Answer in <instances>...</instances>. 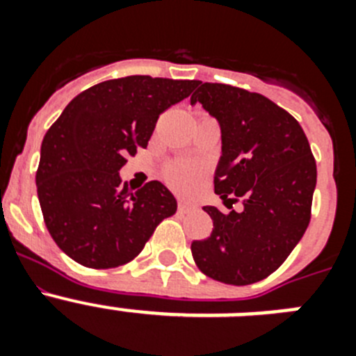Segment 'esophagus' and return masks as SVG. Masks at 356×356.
<instances>
[{
  "instance_id": "obj_1",
  "label": "esophagus",
  "mask_w": 356,
  "mask_h": 356,
  "mask_svg": "<svg viewBox=\"0 0 356 356\" xmlns=\"http://www.w3.org/2000/svg\"><path fill=\"white\" fill-rule=\"evenodd\" d=\"M194 207L193 205H188V203H185V201H178V212L180 213H187V212H191V210H193Z\"/></svg>"
}]
</instances>
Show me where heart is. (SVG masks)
Instances as JSON below:
<instances>
[{"instance_id": "b5f03b06", "label": "heart", "mask_w": 356, "mask_h": 356, "mask_svg": "<svg viewBox=\"0 0 356 356\" xmlns=\"http://www.w3.org/2000/svg\"><path fill=\"white\" fill-rule=\"evenodd\" d=\"M201 169L194 163H175L171 168L168 169V181L171 184V187H175L176 191H180V193H193L194 188L200 185L201 181Z\"/></svg>"}]
</instances>
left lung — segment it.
<instances>
[{"mask_svg":"<svg viewBox=\"0 0 356 356\" xmlns=\"http://www.w3.org/2000/svg\"><path fill=\"white\" fill-rule=\"evenodd\" d=\"M191 103L217 119L221 159L216 194L241 197L242 212L203 207L213 229L191 250L212 280L250 285L276 271L301 241L317 181L316 160L300 122L257 92L225 83H197ZM234 201V200H229Z\"/></svg>","mask_w":356,"mask_h":356,"instance_id":"obj_1","label":"left lung"}]
</instances>
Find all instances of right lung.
I'll return each instance as SVG.
<instances>
[{"instance_id": "add662e5", "label": "right lung", "mask_w": 356, "mask_h": 356, "mask_svg": "<svg viewBox=\"0 0 356 356\" xmlns=\"http://www.w3.org/2000/svg\"><path fill=\"white\" fill-rule=\"evenodd\" d=\"M196 85L140 74L102 81L78 94L46 131L37 196L53 241L74 262L92 269L130 262L176 212L165 185L155 180L130 193L119 171L147 146L163 110Z\"/></svg>"}]
</instances>
